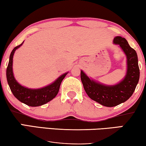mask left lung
<instances>
[{
    "instance_id": "1",
    "label": "left lung",
    "mask_w": 146,
    "mask_h": 146,
    "mask_svg": "<svg viewBox=\"0 0 146 146\" xmlns=\"http://www.w3.org/2000/svg\"><path fill=\"white\" fill-rule=\"evenodd\" d=\"M114 43L118 44L127 57V73L124 79L114 86H106L91 80L83 71L81 79L84 89L92 100L102 105L112 107L124 102L132 95L139 79V69L137 55L126 39L117 36Z\"/></svg>"
}]
</instances>
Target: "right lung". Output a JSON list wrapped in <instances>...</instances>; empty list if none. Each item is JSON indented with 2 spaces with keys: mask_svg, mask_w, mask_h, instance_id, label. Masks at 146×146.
<instances>
[{
  "mask_svg": "<svg viewBox=\"0 0 146 146\" xmlns=\"http://www.w3.org/2000/svg\"><path fill=\"white\" fill-rule=\"evenodd\" d=\"M17 46L13 49L10 55L9 62L7 69V78L12 94L20 102L30 106H39L50 102L54 98L58 93L61 81L64 79L67 73L59 77L54 83L46 87L38 89H30L24 87L17 83L14 79L12 72V60L16 50L22 44Z\"/></svg>",
  "mask_w": 146,
  "mask_h": 146,
  "instance_id": "1",
  "label": "right lung"
}]
</instances>
